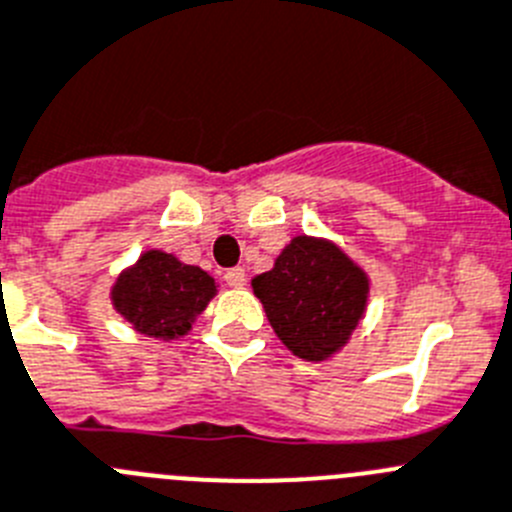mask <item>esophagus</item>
<instances>
[{"label":"esophagus","instance_id":"1","mask_svg":"<svg viewBox=\"0 0 512 512\" xmlns=\"http://www.w3.org/2000/svg\"><path fill=\"white\" fill-rule=\"evenodd\" d=\"M224 280H227V285H232V288H242V285L247 283L245 267H232V270H227V273H224Z\"/></svg>","mask_w":512,"mask_h":512}]
</instances>
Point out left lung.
<instances>
[{"label": "left lung", "mask_w": 512, "mask_h": 512, "mask_svg": "<svg viewBox=\"0 0 512 512\" xmlns=\"http://www.w3.org/2000/svg\"><path fill=\"white\" fill-rule=\"evenodd\" d=\"M252 288L280 342L296 357L319 362L347 344L365 313L370 283L339 247L296 237Z\"/></svg>", "instance_id": "8db88e82"}]
</instances>
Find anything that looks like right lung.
<instances>
[{
  "label": "right lung",
  "instance_id": "right-lung-1",
  "mask_svg": "<svg viewBox=\"0 0 512 512\" xmlns=\"http://www.w3.org/2000/svg\"><path fill=\"white\" fill-rule=\"evenodd\" d=\"M216 293L214 278L201 267L183 265L173 255L150 250L117 278L114 308L140 334L173 339L191 329Z\"/></svg>",
  "mask_w": 512,
  "mask_h": 512
}]
</instances>
